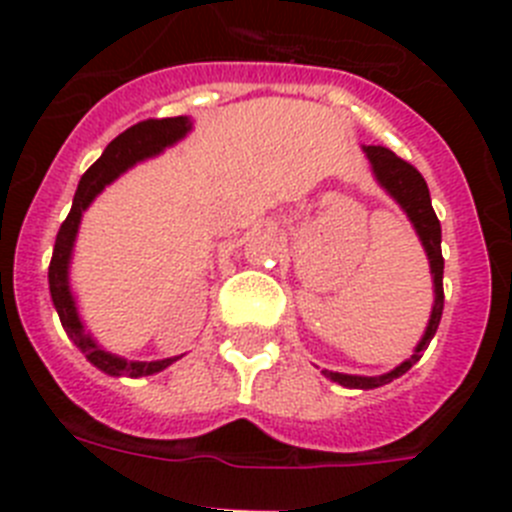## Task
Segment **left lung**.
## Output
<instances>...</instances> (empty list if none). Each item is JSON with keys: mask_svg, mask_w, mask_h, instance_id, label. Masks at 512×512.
<instances>
[{"mask_svg": "<svg viewBox=\"0 0 512 512\" xmlns=\"http://www.w3.org/2000/svg\"><path fill=\"white\" fill-rule=\"evenodd\" d=\"M370 160L372 176L380 183V188L388 193L390 199L403 209V214L408 216V222L416 229L418 239H421V247L426 250L428 267H431V280H434V306H431V316H428L426 331H423L421 342L416 344L413 354L405 362H400L395 370L385 372V375H344V372H331L324 370V375L329 380L339 382L344 388L354 390H372L380 388V385H388L395 377L405 375L416 365L418 359L423 357V352L428 349L431 339H434L436 329H439L441 311H444V257H441V224L436 219V211L431 206V196H428V186L423 181V176L413 168L411 163L400 160L393 150L380 145H365L362 147Z\"/></svg>", "mask_w": 512, "mask_h": 512, "instance_id": "left-lung-1", "label": "left lung"}]
</instances>
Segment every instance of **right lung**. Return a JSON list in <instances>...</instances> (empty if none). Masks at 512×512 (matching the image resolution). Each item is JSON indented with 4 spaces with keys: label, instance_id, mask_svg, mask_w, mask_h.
<instances>
[{
    "label": "right lung",
    "instance_id": "1",
    "mask_svg": "<svg viewBox=\"0 0 512 512\" xmlns=\"http://www.w3.org/2000/svg\"><path fill=\"white\" fill-rule=\"evenodd\" d=\"M193 130L191 117H168V119H145V122L135 124L130 130H124L122 135L114 137L107 145V150L101 153V158L86 170L81 176V183L73 196L71 214L66 216V222L58 229L53 247V260L48 267V283H50V298L58 311L63 329H66L68 339L76 344L81 352L86 354L91 365L101 370L109 377H147L155 372H163L170 367L176 359L181 357H168V359H153V362H137V359H124L119 354L107 352L96 342L94 336L86 331L84 321L78 316L76 298L71 290V260H73V245H76L78 227H81V216L84 211L94 204L104 188L112 181H117L122 173L132 168V165L142 163L147 158H155L165 150L181 142L188 132Z\"/></svg>",
    "mask_w": 512,
    "mask_h": 512
}]
</instances>
